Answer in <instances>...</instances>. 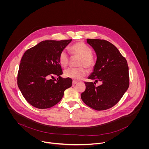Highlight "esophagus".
I'll list each match as a JSON object with an SVG mask.
<instances>
[{
    "instance_id": "esophagus-1",
    "label": "esophagus",
    "mask_w": 149,
    "mask_h": 149,
    "mask_svg": "<svg viewBox=\"0 0 149 149\" xmlns=\"http://www.w3.org/2000/svg\"><path fill=\"white\" fill-rule=\"evenodd\" d=\"M77 83V81H76V80H73V81H72V84H73V85L76 84Z\"/></svg>"
}]
</instances>
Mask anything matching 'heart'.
Here are the masks:
<instances>
[{
  "label": "heart",
  "instance_id": "obj_1",
  "mask_svg": "<svg viewBox=\"0 0 149 149\" xmlns=\"http://www.w3.org/2000/svg\"><path fill=\"white\" fill-rule=\"evenodd\" d=\"M71 53L80 57L79 62V66H85L87 69H92L95 64V58L92 55V50L91 48L85 43H76L70 47ZM58 60L63 67H66L69 61V56L66 50H63L58 56ZM87 70L84 67L79 68H70L64 71V76L66 77L73 80H79L85 76Z\"/></svg>",
  "mask_w": 149,
  "mask_h": 149
}]
</instances>
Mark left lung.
Instances as JSON below:
<instances>
[{
    "label": "left lung",
    "instance_id": "1",
    "mask_svg": "<svg viewBox=\"0 0 149 149\" xmlns=\"http://www.w3.org/2000/svg\"><path fill=\"white\" fill-rule=\"evenodd\" d=\"M94 49L97 60L93 71L88 77L95 82H85L81 98L86 105L97 111L109 109L121 99L129 86L127 62L111 43L98 39H87ZM97 81L102 83L96 87Z\"/></svg>",
    "mask_w": 149,
    "mask_h": 149
}]
</instances>
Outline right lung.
<instances>
[{
	"label": "right lung",
	"instance_id": "add662e5",
	"mask_svg": "<svg viewBox=\"0 0 149 149\" xmlns=\"http://www.w3.org/2000/svg\"><path fill=\"white\" fill-rule=\"evenodd\" d=\"M72 40H47L27 50L19 65L17 83L22 95L31 106L49 108L63 98L64 91L72 85V80L64 79L58 56ZM54 75L59 77L52 79Z\"/></svg>",
	"mask_w": 149,
	"mask_h": 149
}]
</instances>
